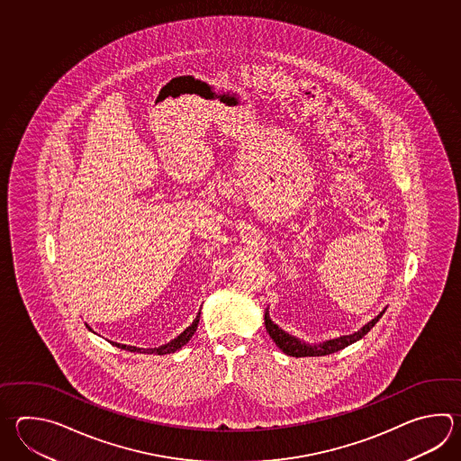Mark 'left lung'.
I'll return each instance as SVG.
<instances>
[{"instance_id": "left-lung-1", "label": "left lung", "mask_w": 461, "mask_h": 461, "mask_svg": "<svg viewBox=\"0 0 461 461\" xmlns=\"http://www.w3.org/2000/svg\"><path fill=\"white\" fill-rule=\"evenodd\" d=\"M384 312H381L377 317H375L371 321H367L363 329L357 330L353 335H345V337H339V339H327V341H323L320 345L305 343V341H301V339L289 335L287 331L279 329L273 320L269 319V312L267 311H266V315H264V325H266V330H267V333L273 339L274 343L281 348L285 355L295 357H325V355L337 353L339 349L347 348L348 345H351V343H355L357 339H363L367 331L376 325Z\"/></svg>"}]
</instances>
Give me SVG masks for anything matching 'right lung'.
Instances as JSON below:
<instances>
[{"label":"right lung","instance_id":"1","mask_svg":"<svg viewBox=\"0 0 461 461\" xmlns=\"http://www.w3.org/2000/svg\"><path fill=\"white\" fill-rule=\"evenodd\" d=\"M198 320H200V313L197 315V319L192 321V325L187 327V329L184 330L182 333H180L177 339H170L169 343H166V345H160L158 348H140V347H132V345H122V343H116V341H112L114 347L122 348V349H126V351H132V353H148V355H169V353H174V351H177L180 348L184 347V345H187L188 339L194 337V333H195V330L198 327Z\"/></svg>","mask_w":461,"mask_h":461}]
</instances>
